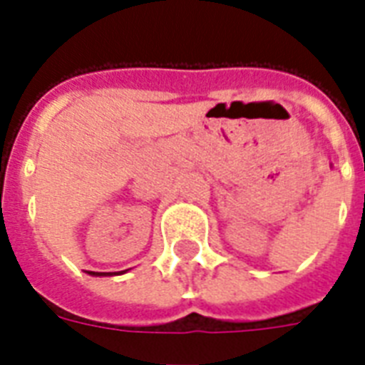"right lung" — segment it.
Here are the masks:
<instances>
[{
    "label": "right lung",
    "mask_w": 365,
    "mask_h": 365,
    "mask_svg": "<svg viewBox=\"0 0 365 365\" xmlns=\"http://www.w3.org/2000/svg\"><path fill=\"white\" fill-rule=\"evenodd\" d=\"M121 272H125V271H121ZM98 277H102V274H98Z\"/></svg>",
    "instance_id": "right-lung-1"
}]
</instances>
